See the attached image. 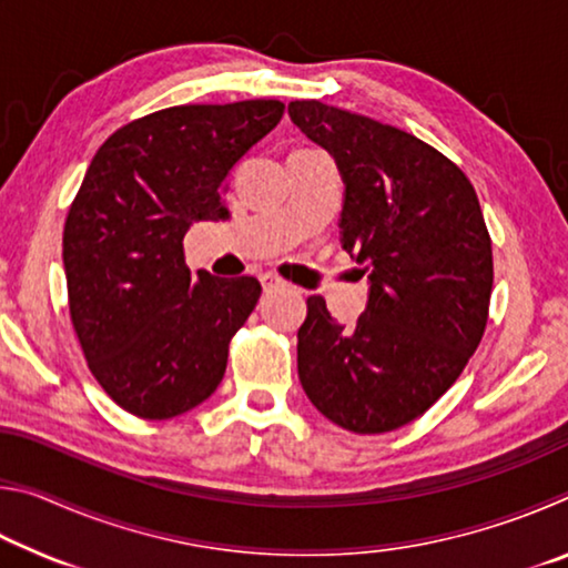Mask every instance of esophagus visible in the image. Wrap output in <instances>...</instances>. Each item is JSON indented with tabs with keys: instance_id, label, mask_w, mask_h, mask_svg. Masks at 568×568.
Instances as JSON below:
<instances>
[{
	"instance_id": "esophagus-1",
	"label": "esophagus",
	"mask_w": 568,
	"mask_h": 568,
	"mask_svg": "<svg viewBox=\"0 0 568 568\" xmlns=\"http://www.w3.org/2000/svg\"><path fill=\"white\" fill-rule=\"evenodd\" d=\"M261 285H263L265 293H271V291H277V287H283L285 281H283V277L273 275V273H263L261 275Z\"/></svg>"
}]
</instances>
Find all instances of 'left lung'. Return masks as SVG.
<instances>
[{
  "label": "left lung",
  "instance_id": "obj_1",
  "mask_svg": "<svg viewBox=\"0 0 568 568\" xmlns=\"http://www.w3.org/2000/svg\"><path fill=\"white\" fill-rule=\"evenodd\" d=\"M287 114L338 162L341 240L371 281L353 328L307 297L297 376L335 426L388 434L434 406L484 338L491 235L466 172L416 134L318 100Z\"/></svg>",
  "mask_w": 568,
  "mask_h": 568
}]
</instances>
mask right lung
I'll return each instance as SVG.
<instances>
[{
  "label": "right lung",
  "mask_w": 568,
  "mask_h": 568,
  "mask_svg": "<svg viewBox=\"0 0 568 568\" xmlns=\"http://www.w3.org/2000/svg\"><path fill=\"white\" fill-rule=\"evenodd\" d=\"M283 112L277 100L178 104L94 152L64 220L67 297L92 376L132 416L175 418L225 376L261 283L192 275L182 237L195 220L227 217L230 170Z\"/></svg>",
  "instance_id": "add662e5"
}]
</instances>
